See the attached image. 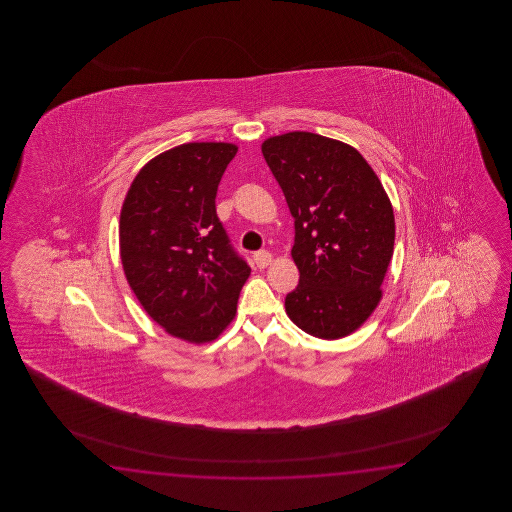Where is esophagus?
I'll return each instance as SVG.
<instances>
[{"mask_svg":"<svg viewBox=\"0 0 512 512\" xmlns=\"http://www.w3.org/2000/svg\"><path fill=\"white\" fill-rule=\"evenodd\" d=\"M254 261H256V265H258L260 269H265L267 265H271L272 254L267 251L256 252V254H254Z\"/></svg>","mask_w":512,"mask_h":512,"instance_id":"1","label":"esophagus"}]
</instances>
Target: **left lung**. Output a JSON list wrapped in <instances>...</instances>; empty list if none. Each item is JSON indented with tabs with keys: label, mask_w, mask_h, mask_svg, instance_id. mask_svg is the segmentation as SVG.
Instances as JSON below:
<instances>
[{
	"label": "left lung",
	"mask_w": 512,
	"mask_h": 512,
	"mask_svg": "<svg viewBox=\"0 0 512 512\" xmlns=\"http://www.w3.org/2000/svg\"><path fill=\"white\" fill-rule=\"evenodd\" d=\"M261 153L294 218L300 282L285 296V311L313 337H348L381 302L395 241L392 203L344 142L291 131L267 139Z\"/></svg>",
	"instance_id": "obj_1"
}]
</instances>
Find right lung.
I'll list each match as a JSON object with an SVG mask.
<instances>
[{
	"instance_id": "1",
	"label": "right lung",
	"mask_w": 512,
	"mask_h": 512,
	"mask_svg": "<svg viewBox=\"0 0 512 512\" xmlns=\"http://www.w3.org/2000/svg\"><path fill=\"white\" fill-rule=\"evenodd\" d=\"M236 152L230 142H188L153 157L120 210L131 291L166 333L194 344L229 326L251 274L216 214L219 181Z\"/></svg>"
}]
</instances>
